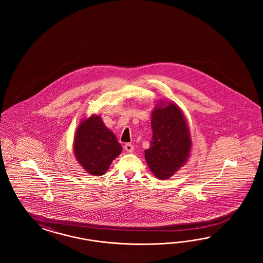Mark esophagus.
Masks as SVG:
<instances>
[{"label": "esophagus", "mask_w": 263, "mask_h": 263, "mask_svg": "<svg viewBox=\"0 0 263 263\" xmlns=\"http://www.w3.org/2000/svg\"><path fill=\"white\" fill-rule=\"evenodd\" d=\"M124 149H125V152H133V151H134V145L131 144V143H126L124 145Z\"/></svg>", "instance_id": "obj_1"}]
</instances>
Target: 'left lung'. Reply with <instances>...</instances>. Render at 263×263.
Masks as SVG:
<instances>
[{
  "instance_id": "left-lung-1",
  "label": "left lung",
  "mask_w": 263,
  "mask_h": 263,
  "mask_svg": "<svg viewBox=\"0 0 263 263\" xmlns=\"http://www.w3.org/2000/svg\"><path fill=\"white\" fill-rule=\"evenodd\" d=\"M152 139L144 158L153 175L167 179L188 161L191 135L180 108L172 102L160 101L152 112Z\"/></svg>"
}]
</instances>
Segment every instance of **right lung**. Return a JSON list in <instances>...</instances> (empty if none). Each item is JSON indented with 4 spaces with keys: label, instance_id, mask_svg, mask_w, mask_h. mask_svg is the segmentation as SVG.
I'll use <instances>...</instances> for the list:
<instances>
[{
    "label": "right lung",
    "instance_id": "obj_1",
    "mask_svg": "<svg viewBox=\"0 0 263 263\" xmlns=\"http://www.w3.org/2000/svg\"><path fill=\"white\" fill-rule=\"evenodd\" d=\"M73 152L80 165L89 175H103L112 160L122 152L116 135L106 127L100 116L83 119L76 130Z\"/></svg>",
    "mask_w": 263,
    "mask_h": 263
}]
</instances>
